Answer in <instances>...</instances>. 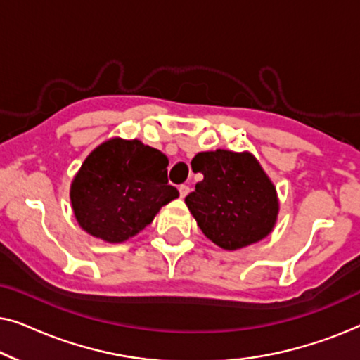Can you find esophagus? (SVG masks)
<instances>
[{
    "instance_id": "obj_1",
    "label": "esophagus",
    "mask_w": 360,
    "mask_h": 360,
    "mask_svg": "<svg viewBox=\"0 0 360 360\" xmlns=\"http://www.w3.org/2000/svg\"><path fill=\"white\" fill-rule=\"evenodd\" d=\"M179 191H180L181 198H185V196L190 193V186H188V185H180V186H179Z\"/></svg>"
}]
</instances>
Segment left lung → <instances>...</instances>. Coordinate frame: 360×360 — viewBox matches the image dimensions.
Wrapping results in <instances>:
<instances>
[{"label": "left lung", "mask_w": 360, "mask_h": 360, "mask_svg": "<svg viewBox=\"0 0 360 360\" xmlns=\"http://www.w3.org/2000/svg\"><path fill=\"white\" fill-rule=\"evenodd\" d=\"M191 169L201 172L203 180L185 203L210 240L236 250L272 233L278 214L277 191L252 154L200 152Z\"/></svg>", "instance_id": "8db88e82"}]
</instances>
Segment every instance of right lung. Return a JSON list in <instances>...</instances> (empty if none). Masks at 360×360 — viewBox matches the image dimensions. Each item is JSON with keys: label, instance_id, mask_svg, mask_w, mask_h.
<instances>
[{"label": "right lung", "instance_id": "1", "mask_svg": "<svg viewBox=\"0 0 360 360\" xmlns=\"http://www.w3.org/2000/svg\"><path fill=\"white\" fill-rule=\"evenodd\" d=\"M169 159L141 141L120 137L98 146L70 186L82 229L106 243H122L152 223L162 206L179 198L167 180Z\"/></svg>", "mask_w": 360, "mask_h": 360}]
</instances>
